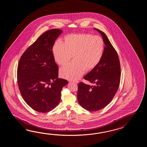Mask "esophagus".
I'll return each instance as SVG.
<instances>
[{"instance_id": "obj_1", "label": "esophagus", "mask_w": 147, "mask_h": 147, "mask_svg": "<svg viewBox=\"0 0 147 147\" xmlns=\"http://www.w3.org/2000/svg\"><path fill=\"white\" fill-rule=\"evenodd\" d=\"M71 82H72V81H71ZM72 83H77V82H72Z\"/></svg>"}]
</instances>
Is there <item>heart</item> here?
<instances>
[{
  "label": "heart",
  "mask_w": 147,
  "mask_h": 147,
  "mask_svg": "<svg viewBox=\"0 0 147 147\" xmlns=\"http://www.w3.org/2000/svg\"><path fill=\"white\" fill-rule=\"evenodd\" d=\"M56 63L63 66L73 58L74 61L60 69V76L70 80H77L85 70L95 68L103 57L105 42L102 38L90 34L66 35L63 42L57 41L53 48Z\"/></svg>",
  "instance_id": "heart-1"
}]
</instances>
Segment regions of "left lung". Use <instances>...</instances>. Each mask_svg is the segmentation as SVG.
I'll return each mask as SVG.
<instances>
[{
	"label": "left lung",
	"mask_w": 147,
	"mask_h": 147,
	"mask_svg": "<svg viewBox=\"0 0 147 147\" xmlns=\"http://www.w3.org/2000/svg\"><path fill=\"white\" fill-rule=\"evenodd\" d=\"M102 36L105 47L99 65L84 77L94 85L80 82L77 99L79 105L89 111L103 109L111 101L118 89L120 81V65L117 51L103 32L94 28Z\"/></svg>",
	"instance_id": "obj_1"
}]
</instances>
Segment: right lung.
<instances>
[{
  "mask_svg": "<svg viewBox=\"0 0 147 147\" xmlns=\"http://www.w3.org/2000/svg\"><path fill=\"white\" fill-rule=\"evenodd\" d=\"M62 30L46 31L26 49L19 60L17 81L23 99L32 109L49 112L59 103L61 91L68 81L58 78L53 47Z\"/></svg>",
  "mask_w": 147,
  "mask_h": 147,
  "instance_id": "obj_1",
  "label": "right lung"
}]
</instances>
